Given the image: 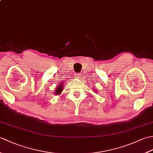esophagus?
<instances>
[{"instance_id": "1", "label": "esophagus", "mask_w": 153, "mask_h": 153, "mask_svg": "<svg viewBox=\"0 0 153 153\" xmlns=\"http://www.w3.org/2000/svg\"><path fill=\"white\" fill-rule=\"evenodd\" d=\"M76 76L77 77H78V78H79V77H81V74H80V73H77V74H76Z\"/></svg>"}]
</instances>
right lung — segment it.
<instances>
[{
    "mask_svg": "<svg viewBox=\"0 0 153 153\" xmlns=\"http://www.w3.org/2000/svg\"><path fill=\"white\" fill-rule=\"evenodd\" d=\"M62 89H63L62 85V84H60V85H58V87L56 89L55 93H56V95H58V94H60L62 91Z\"/></svg>",
    "mask_w": 153,
    "mask_h": 153,
    "instance_id": "obj_1",
    "label": "right lung"
}]
</instances>
